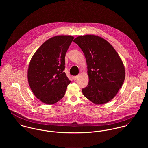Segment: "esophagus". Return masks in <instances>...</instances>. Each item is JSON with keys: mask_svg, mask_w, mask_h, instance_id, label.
I'll list each match as a JSON object with an SVG mask.
<instances>
[{"mask_svg": "<svg viewBox=\"0 0 148 148\" xmlns=\"http://www.w3.org/2000/svg\"><path fill=\"white\" fill-rule=\"evenodd\" d=\"M78 77H79V76H73V80H76L77 78H78Z\"/></svg>", "mask_w": 148, "mask_h": 148, "instance_id": "obj_1", "label": "esophagus"}]
</instances>
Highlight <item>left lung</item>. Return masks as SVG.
<instances>
[{"label": "left lung", "mask_w": 148, "mask_h": 148, "mask_svg": "<svg viewBox=\"0 0 148 148\" xmlns=\"http://www.w3.org/2000/svg\"><path fill=\"white\" fill-rule=\"evenodd\" d=\"M73 42L83 51L87 64L89 83L82 89L85 97L96 105L113 99L125 77L123 61L113 46L93 35H81Z\"/></svg>", "instance_id": "left-lung-1"}]
</instances>
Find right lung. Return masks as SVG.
Returning a JSON list of instances; mask_svg holds the SVG:
<instances>
[{
  "label": "right lung",
  "mask_w": 148,
  "mask_h": 148,
  "mask_svg": "<svg viewBox=\"0 0 148 148\" xmlns=\"http://www.w3.org/2000/svg\"><path fill=\"white\" fill-rule=\"evenodd\" d=\"M74 37L53 36L42 44L32 56L27 77L30 88L42 103L52 105L64 96L71 81L63 72L66 52Z\"/></svg>",
  "instance_id": "obj_1"
}]
</instances>
